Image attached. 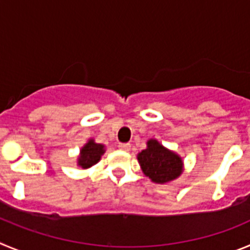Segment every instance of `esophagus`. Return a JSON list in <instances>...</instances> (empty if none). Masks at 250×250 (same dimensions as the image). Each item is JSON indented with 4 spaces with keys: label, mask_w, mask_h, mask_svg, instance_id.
I'll return each mask as SVG.
<instances>
[{
    "label": "esophagus",
    "mask_w": 250,
    "mask_h": 250,
    "mask_svg": "<svg viewBox=\"0 0 250 250\" xmlns=\"http://www.w3.org/2000/svg\"><path fill=\"white\" fill-rule=\"evenodd\" d=\"M130 147H131L130 144H119V149L124 150V151H129Z\"/></svg>",
    "instance_id": "1"
}]
</instances>
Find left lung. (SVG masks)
Wrapping results in <instances>:
<instances>
[{
  "instance_id": "left-lung-1",
  "label": "left lung",
  "mask_w": 250,
  "mask_h": 250,
  "mask_svg": "<svg viewBox=\"0 0 250 250\" xmlns=\"http://www.w3.org/2000/svg\"><path fill=\"white\" fill-rule=\"evenodd\" d=\"M138 161L144 175L155 184L173 182L184 171L182 156L161 145L156 139L147 140L146 149L138 154Z\"/></svg>"
}]
</instances>
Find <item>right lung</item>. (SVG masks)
I'll list each match as a JSON object with an SVG mask.
<instances>
[{
    "instance_id": "obj_1",
    "label": "right lung",
    "mask_w": 250,
    "mask_h": 250,
    "mask_svg": "<svg viewBox=\"0 0 250 250\" xmlns=\"http://www.w3.org/2000/svg\"><path fill=\"white\" fill-rule=\"evenodd\" d=\"M105 151V145L95 143L94 139H89L80 149V154L77 156V165L81 169H89L92 165L98 164Z\"/></svg>"
}]
</instances>
